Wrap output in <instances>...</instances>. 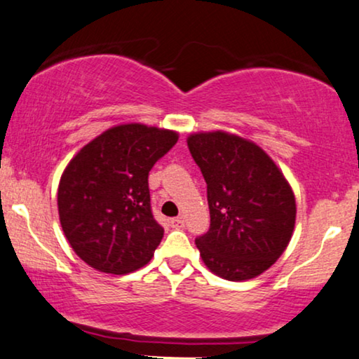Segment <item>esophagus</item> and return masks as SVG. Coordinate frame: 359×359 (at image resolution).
I'll return each instance as SVG.
<instances>
[{
  "instance_id": "34e87169",
  "label": "esophagus",
  "mask_w": 359,
  "mask_h": 359,
  "mask_svg": "<svg viewBox=\"0 0 359 359\" xmlns=\"http://www.w3.org/2000/svg\"><path fill=\"white\" fill-rule=\"evenodd\" d=\"M170 226H172L174 229H182L185 226V221L184 218H172L170 219Z\"/></svg>"
}]
</instances>
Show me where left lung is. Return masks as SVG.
Segmentation results:
<instances>
[{"label":"left lung","mask_w":359,"mask_h":359,"mask_svg":"<svg viewBox=\"0 0 359 359\" xmlns=\"http://www.w3.org/2000/svg\"><path fill=\"white\" fill-rule=\"evenodd\" d=\"M190 154L206 182L210 229L196 237L201 260L229 281L269 270L290 244L296 200L260 146L226 131L194 133Z\"/></svg>","instance_id":"1"}]
</instances>
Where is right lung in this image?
<instances>
[{
    "mask_svg": "<svg viewBox=\"0 0 359 359\" xmlns=\"http://www.w3.org/2000/svg\"><path fill=\"white\" fill-rule=\"evenodd\" d=\"M177 140L172 130L117 125L69 161L58 185V215L81 260L112 275L148 264L164 236L151 213L148 175Z\"/></svg>",
    "mask_w": 359,
    "mask_h": 359,
    "instance_id": "right-lung-1",
    "label": "right lung"
}]
</instances>
